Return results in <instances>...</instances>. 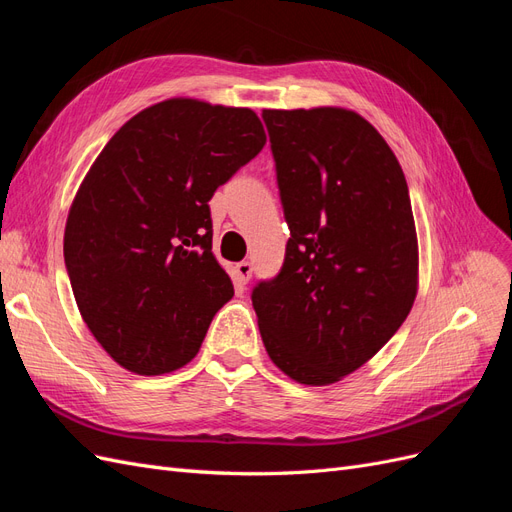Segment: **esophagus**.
I'll use <instances>...</instances> for the list:
<instances>
[{
	"instance_id": "1",
	"label": "esophagus",
	"mask_w": 512,
	"mask_h": 512,
	"mask_svg": "<svg viewBox=\"0 0 512 512\" xmlns=\"http://www.w3.org/2000/svg\"><path fill=\"white\" fill-rule=\"evenodd\" d=\"M252 271H254L252 262H247V260H243V262H237V267H235V275H237L239 284H247V282H250Z\"/></svg>"
}]
</instances>
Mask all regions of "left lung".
<instances>
[{
    "mask_svg": "<svg viewBox=\"0 0 512 512\" xmlns=\"http://www.w3.org/2000/svg\"><path fill=\"white\" fill-rule=\"evenodd\" d=\"M290 228L284 265L252 290L271 361L324 386L367 363L408 318L418 247L395 153L344 108L262 111Z\"/></svg>",
    "mask_w": 512,
    "mask_h": 512,
    "instance_id": "8db88e82",
    "label": "left lung"
}]
</instances>
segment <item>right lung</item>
I'll use <instances>...</instances> for the list:
<instances>
[{
  "instance_id": "1",
  "label": "right lung",
  "mask_w": 512,
  "mask_h": 512,
  "mask_svg": "<svg viewBox=\"0 0 512 512\" xmlns=\"http://www.w3.org/2000/svg\"><path fill=\"white\" fill-rule=\"evenodd\" d=\"M250 108L173 98L123 123L70 207L64 258L79 312L113 359L158 376L192 361L232 282L209 200L265 147Z\"/></svg>"
}]
</instances>
